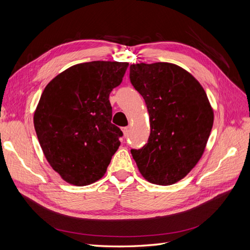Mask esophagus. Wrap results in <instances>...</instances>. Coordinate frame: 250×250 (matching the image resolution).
Returning <instances> with one entry per match:
<instances>
[{"mask_svg": "<svg viewBox=\"0 0 250 250\" xmlns=\"http://www.w3.org/2000/svg\"><path fill=\"white\" fill-rule=\"evenodd\" d=\"M122 131H123L124 137L126 138L127 135H128V131H129V128H128V127H123V128H122Z\"/></svg>", "mask_w": 250, "mask_h": 250, "instance_id": "obj_1", "label": "esophagus"}]
</instances>
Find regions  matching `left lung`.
<instances>
[{"label": "left lung", "mask_w": 250, "mask_h": 250, "mask_svg": "<svg viewBox=\"0 0 250 250\" xmlns=\"http://www.w3.org/2000/svg\"><path fill=\"white\" fill-rule=\"evenodd\" d=\"M130 81L145 100L148 143L131 149L142 176L170 186L186 177L201 158L214 123V110L198 80L170 62L130 65Z\"/></svg>", "instance_id": "1"}]
</instances>
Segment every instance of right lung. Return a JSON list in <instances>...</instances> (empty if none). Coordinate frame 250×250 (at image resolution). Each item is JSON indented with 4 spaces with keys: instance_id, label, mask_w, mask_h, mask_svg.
I'll use <instances>...</instances> for the list:
<instances>
[{
    "instance_id": "obj_1",
    "label": "right lung",
    "mask_w": 250,
    "mask_h": 250,
    "mask_svg": "<svg viewBox=\"0 0 250 250\" xmlns=\"http://www.w3.org/2000/svg\"><path fill=\"white\" fill-rule=\"evenodd\" d=\"M129 63L92 62L72 65L44 87L33 122L44 157L66 183L99 180L123 133L111 124L109 94Z\"/></svg>"
}]
</instances>
